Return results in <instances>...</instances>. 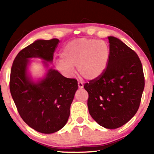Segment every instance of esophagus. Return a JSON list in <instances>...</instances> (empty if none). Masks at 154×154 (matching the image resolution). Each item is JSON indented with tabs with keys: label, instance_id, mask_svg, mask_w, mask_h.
Segmentation results:
<instances>
[{
	"label": "esophagus",
	"instance_id": "34e87169",
	"mask_svg": "<svg viewBox=\"0 0 154 154\" xmlns=\"http://www.w3.org/2000/svg\"><path fill=\"white\" fill-rule=\"evenodd\" d=\"M78 85H79V88H80V89H81V88H83V83L81 81L78 82Z\"/></svg>",
	"mask_w": 154,
	"mask_h": 154
}]
</instances>
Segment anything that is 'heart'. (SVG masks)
Segmentation results:
<instances>
[{"label": "heart", "mask_w": 154, "mask_h": 154, "mask_svg": "<svg viewBox=\"0 0 154 154\" xmlns=\"http://www.w3.org/2000/svg\"><path fill=\"white\" fill-rule=\"evenodd\" d=\"M111 51L104 41L82 38L71 41L63 48L62 59L55 60L57 69L66 76L73 72V66L77 71L87 80H94L101 76L106 70Z\"/></svg>", "instance_id": "obj_1"}]
</instances>
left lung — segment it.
I'll list each match as a JSON object with an SVG mask.
<instances>
[{
	"label": "left lung",
	"instance_id": "obj_1",
	"mask_svg": "<svg viewBox=\"0 0 154 154\" xmlns=\"http://www.w3.org/2000/svg\"><path fill=\"white\" fill-rule=\"evenodd\" d=\"M106 70L84 85L90 116L99 125L116 129L127 123L140 107L144 88L142 63L135 52L117 38L108 37Z\"/></svg>",
	"mask_w": 154,
	"mask_h": 154
}]
</instances>
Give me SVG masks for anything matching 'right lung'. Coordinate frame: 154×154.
Instances as JSON below:
<instances>
[{"mask_svg": "<svg viewBox=\"0 0 154 154\" xmlns=\"http://www.w3.org/2000/svg\"><path fill=\"white\" fill-rule=\"evenodd\" d=\"M59 43L57 38L35 41L19 52L10 71V90L19 114L27 125L41 133H53L66 125L79 88L76 79H67L54 69H50L37 83L27 76L28 59L52 62Z\"/></svg>", "mask_w": 154, "mask_h": 154, "instance_id": "right-lung-1", "label": "right lung"}]
</instances>
